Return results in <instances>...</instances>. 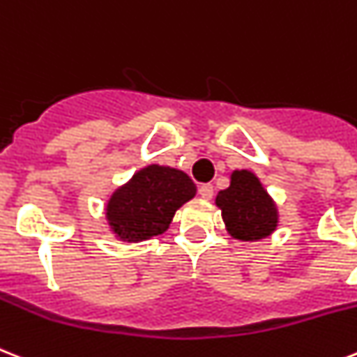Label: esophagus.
Segmentation results:
<instances>
[{"mask_svg": "<svg viewBox=\"0 0 357 357\" xmlns=\"http://www.w3.org/2000/svg\"><path fill=\"white\" fill-rule=\"evenodd\" d=\"M198 192L204 199H211L214 196V188H213V185H211V183H204V185H199Z\"/></svg>", "mask_w": 357, "mask_h": 357, "instance_id": "esophagus-1", "label": "esophagus"}]
</instances>
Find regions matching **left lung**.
I'll return each mask as SVG.
<instances>
[{
	"instance_id": "8db88e82",
	"label": "left lung",
	"mask_w": 357,
	"mask_h": 357,
	"mask_svg": "<svg viewBox=\"0 0 357 357\" xmlns=\"http://www.w3.org/2000/svg\"><path fill=\"white\" fill-rule=\"evenodd\" d=\"M216 207L222 211L227 233L242 242L266 238L279 225L277 204L249 170L231 174V185L218 192Z\"/></svg>"
}]
</instances>
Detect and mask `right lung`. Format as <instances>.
Listing matches in <instances>:
<instances>
[{
	"label": "right lung",
	"instance_id": "add662e5",
	"mask_svg": "<svg viewBox=\"0 0 357 357\" xmlns=\"http://www.w3.org/2000/svg\"><path fill=\"white\" fill-rule=\"evenodd\" d=\"M196 196V185L172 167L149 165L115 188L106 204L112 233L123 242H143L163 234L174 214Z\"/></svg>",
	"mask_w": 357,
	"mask_h": 357
}]
</instances>
